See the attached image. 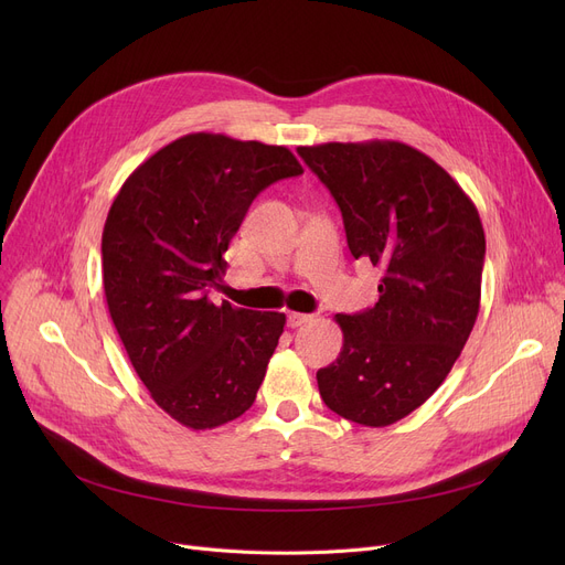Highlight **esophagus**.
<instances>
[{"instance_id": "1", "label": "esophagus", "mask_w": 565, "mask_h": 565, "mask_svg": "<svg viewBox=\"0 0 565 565\" xmlns=\"http://www.w3.org/2000/svg\"><path fill=\"white\" fill-rule=\"evenodd\" d=\"M311 320H313L311 313H298V311L288 313V324H290V328H302V324H309Z\"/></svg>"}]
</instances>
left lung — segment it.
I'll return each instance as SVG.
<instances>
[{"mask_svg":"<svg viewBox=\"0 0 565 565\" xmlns=\"http://www.w3.org/2000/svg\"><path fill=\"white\" fill-rule=\"evenodd\" d=\"M341 207L348 247L384 273L373 309L337 313L343 348L316 373L339 417L384 428L424 405L481 307L486 233L477 205L433 158L403 141L300 146Z\"/></svg>","mask_w":565,"mask_h":565,"instance_id":"left-lung-1","label":"left lung"}]
</instances>
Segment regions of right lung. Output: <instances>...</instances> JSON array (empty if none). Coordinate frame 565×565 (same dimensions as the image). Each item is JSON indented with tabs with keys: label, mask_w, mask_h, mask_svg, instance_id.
Segmentation results:
<instances>
[{
	"label": "right lung",
	"mask_w": 565,
	"mask_h": 565,
	"mask_svg": "<svg viewBox=\"0 0 565 565\" xmlns=\"http://www.w3.org/2000/svg\"><path fill=\"white\" fill-rule=\"evenodd\" d=\"M302 171L286 146L192 132L141 162L109 207L111 322L148 394L185 428L224 426L256 398L286 316L217 307L207 288L256 194Z\"/></svg>",
	"instance_id": "obj_1"
}]
</instances>
